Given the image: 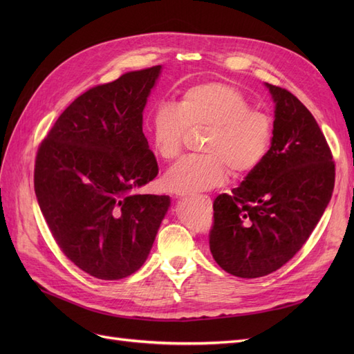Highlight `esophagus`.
<instances>
[{"instance_id": "1", "label": "esophagus", "mask_w": 354, "mask_h": 354, "mask_svg": "<svg viewBox=\"0 0 354 354\" xmlns=\"http://www.w3.org/2000/svg\"><path fill=\"white\" fill-rule=\"evenodd\" d=\"M201 198H202V201H203V202L207 203V205H211V198H209V196H207V195H202Z\"/></svg>"}]
</instances>
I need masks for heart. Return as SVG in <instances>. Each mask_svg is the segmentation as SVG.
Segmentation results:
<instances>
[{
	"label": "heart",
	"instance_id": "obj_1",
	"mask_svg": "<svg viewBox=\"0 0 354 354\" xmlns=\"http://www.w3.org/2000/svg\"><path fill=\"white\" fill-rule=\"evenodd\" d=\"M151 138L158 156L173 160L189 131H205L203 155L186 156L168 169L165 185L177 194H195L224 183L227 169L245 177L259 168L273 142L269 113L251 109L248 99L224 82H205L187 88L177 108L160 103L151 115Z\"/></svg>",
	"mask_w": 354,
	"mask_h": 354
}]
</instances>
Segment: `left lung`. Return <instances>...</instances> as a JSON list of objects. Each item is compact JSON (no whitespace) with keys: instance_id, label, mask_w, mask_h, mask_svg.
Returning <instances> with one entry per match:
<instances>
[{"instance_id":"obj_1","label":"left lung","mask_w":354,"mask_h":354,"mask_svg":"<svg viewBox=\"0 0 354 354\" xmlns=\"http://www.w3.org/2000/svg\"><path fill=\"white\" fill-rule=\"evenodd\" d=\"M267 87L276 103L270 151L239 187L212 203L214 260L246 279L276 272L301 250L335 185V162L315 116L291 91Z\"/></svg>"}]
</instances>
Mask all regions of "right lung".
Instances as JSON below:
<instances>
[{"mask_svg": "<svg viewBox=\"0 0 354 354\" xmlns=\"http://www.w3.org/2000/svg\"><path fill=\"white\" fill-rule=\"evenodd\" d=\"M160 66L131 71L82 93L41 142L34 187L62 252L97 279L118 281L146 261L169 207L137 195L158 176L143 109Z\"/></svg>", "mask_w": 354, "mask_h": 354, "instance_id": "add662e5", "label": "right lung"}]
</instances>
